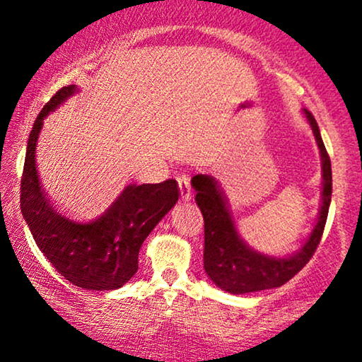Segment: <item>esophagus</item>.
<instances>
[{
	"instance_id": "34e87169",
	"label": "esophagus",
	"mask_w": 362,
	"mask_h": 362,
	"mask_svg": "<svg viewBox=\"0 0 362 362\" xmlns=\"http://www.w3.org/2000/svg\"><path fill=\"white\" fill-rule=\"evenodd\" d=\"M177 185H180V191H181V197L185 201L191 199V182L187 176H180L177 177Z\"/></svg>"
}]
</instances>
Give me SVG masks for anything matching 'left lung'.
Instances as JSON below:
<instances>
[{"instance_id": "left-lung-1", "label": "left lung", "mask_w": 362, "mask_h": 362, "mask_svg": "<svg viewBox=\"0 0 362 362\" xmlns=\"http://www.w3.org/2000/svg\"><path fill=\"white\" fill-rule=\"evenodd\" d=\"M305 115L315 133L323 160V201L313 232L305 242L303 249L295 255H267L247 245L237 234L226 196L222 194L214 177L207 175H196L192 177L191 185L197 192L196 202L204 216V270L219 288L229 293L240 295L281 286L308 264L318 249L328 217L333 176H331V160L321 140L318 123L311 112L305 110Z\"/></svg>"}]
</instances>
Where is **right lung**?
<instances>
[{"mask_svg": "<svg viewBox=\"0 0 362 362\" xmlns=\"http://www.w3.org/2000/svg\"><path fill=\"white\" fill-rule=\"evenodd\" d=\"M76 90V86L57 90L34 122L21 176V212L37 247L64 279L87 290H115L136 274L141 244L176 204L180 189L175 180L128 186L95 219H74L56 209L39 185L36 143L47 113Z\"/></svg>", "mask_w": 362, "mask_h": 362, "instance_id": "1", "label": "right lung"}]
</instances>
